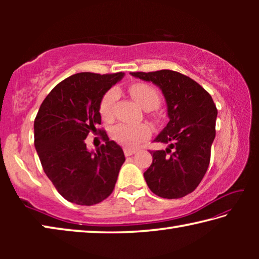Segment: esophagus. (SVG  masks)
Here are the masks:
<instances>
[{"mask_svg":"<svg viewBox=\"0 0 259 259\" xmlns=\"http://www.w3.org/2000/svg\"><path fill=\"white\" fill-rule=\"evenodd\" d=\"M123 151H124V154H125V156H130V155H133L134 153L136 152L135 148H130V147H124V148H123Z\"/></svg>","mask_w":259,"mask_h":259,"instance_id":"esophagus-1","label":"esophagus"}]
</instances>
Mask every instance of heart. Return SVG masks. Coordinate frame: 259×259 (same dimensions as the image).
Returning a JSON list of instances; mask_svg holds the SVG:
<instances>
[{
	"instance_id": "1",
	"label": "heart",
	"mask_w": 259,
	"mask_h": 259,
	"mask_svg": "<svg viewBox=\"0 0 259 259\" xmlns=\"http://www.w3.org/2000/svg\"><path fill=\"white\" fill-rule=\"evenodd\" d=\"M130 94L134 99L143 108L150 109L155 108L160 103V94L154 87L147 83H136L130 88ZM119 94L115 88H112L105 93L99 103V113L103 119H112L114 113V105H115ZM152 130L147 124L131 125L120 123L114 125L111 130V136L115 142L125 146H136L144 139L151 136Z\"/></svg>"
}]
</instances>
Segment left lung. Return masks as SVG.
Listing matches in <instances>:
<instances>
[{
    "instance_id": "1",
    "label": "left lung",
    "mask_w": 259,
    "mask_h": 259,
    "mask_svg": "<svg viewBox=\"0 0 259 259\" xmlns=\"http://www.w3.org/2000/svg\"><path fill=\"white\" fill-rule=\"evenodd\" d=\"M131 75L160 87L169 122L154 139L169 143L165 151H152L153 162L144 177L150 190L164 199L190 194L202 181L216 136L217 108L198 82L170 69L133 72Z\"/></svg>"
}]
</instances>
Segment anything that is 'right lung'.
Instances as JSON below:
<instances>
[{"mask_svg":"<svg viewBox=\"0 0 259 259\" xmlns=\"http://www.w3.org/2000/svg\"><path fill=\"white\" fill-rule=\"evenodd\" d=\"M123 73H77L58 83L41 104L34 121V144L42 168L63 198L93 205L115 187L124 153L102 123L99 103ZM89 133L105 142L96 153L86 148Z\"/></svg>","mask_w":259,"mask_h":259,"instance_id":"1","label":"right lung"}]
</instances>
